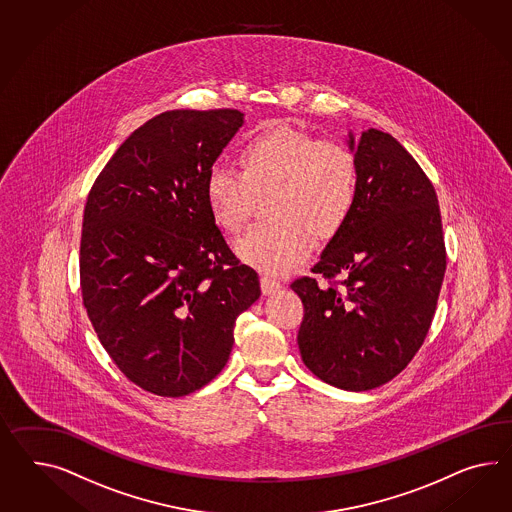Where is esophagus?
Returning <instances> with one entry per match:
<instances>
[{
  "label": "esophagus",
  "mask_w": 512,
  "mask_h": 512,
  "mask_svg": "<svg viewBox=\"0 0 512 512\" xmlns=\"http://www.w3.org/2000/svg\"><path fill=\"white\" fill-rule=\"evenodd\" d=\"M261 289H263L264 294H272V292L281 289V283L274 277L263 276L261 277Z\"/></svg>",
  "instance_id": "obj_1"
}]
</instances>
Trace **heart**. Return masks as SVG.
<instances>
[{"label": "heart", "mask_w": 512, "mask_h": 512, "mask_svg": "<svg viewBox=\"0 0 512 512\" xmlns=\"http://www.w3.org/2000/svg\"><path fill=\"white\" fill-rule=\"evenodd\" d=\"M240 171L212 166L205 179L210 216L236 235L259 197L266 214L236 242L242 261L283 276L311 255L315 238L332 240L345 229L360 197L358 156L343 143L320 139L287 121L251 134L238 152Z\"/></svg>", "instance_id": "b5f03b06"}]
</instances>
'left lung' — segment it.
I'll return each mask as SVG.
<instances>
[{"label": "left lung", "instance_id": "8db88e82", "mask_svg": "<svg viewBox=\"0 0 512 512\" xmlns=\"http://www.w3.org/2000/svg\"><path fill=\"white\" fill-rule=\"evenodd\" d=\"M360 197L292 291L302 298L298 346L326 384L367 391L401 373L423 345L447 266L436 190L414 156L371 128L358 145Z\"/></svg>", "mask_w": 512, "mask_h": 512}]
</instances>
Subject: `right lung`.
<instances>
[{
    "label": "right lung",
    "mask_w": 512,
    "mask_h": 512,
    "mask_svg": "<svg viewBox=\"0 0 512 512\" xmlns=\"http://www.w3.org/2000/svg\"><path fill=\"white\" fill-rule=\"evenodd\" d=\"M244 123L238 110L164 111L100 171L83 210L80 285L119 371L160 397L207 386L229 360L257 272L236 259L205 179Z\"/></svg>",
    "instance_id": "obj_1"
}]
</instances>
